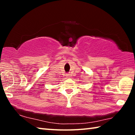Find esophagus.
I'll use <instances>...</instances> for the list:
<instances>
[{"instance_id": "34e87169", "label": "esophagus", "mask_w": 135, "mask_h": 135, "mask_svg": "<svg viewBox=\"0 0 135 135\" xmlns=\"http://www.w3.org/2000/svg\"><path fill=\"white\" fill-rule=\"evenodd\" d=\"M66 77L67 78H70V77H71V75L70 74H66Z\"/></svg>"}]
</instances>
